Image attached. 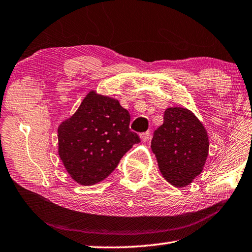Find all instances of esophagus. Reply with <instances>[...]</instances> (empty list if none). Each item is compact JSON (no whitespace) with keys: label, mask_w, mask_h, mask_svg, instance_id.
Segmentation results:
<instances>
[{"label":"esophagus","mask_w":252,"mask_h":252,"mask_svg":"<svg viewBox=\"0 0 252 252\" xmlns=\"http://www.w3.org/2000/svg\"><path fill=\"white\" fill-rule=\"evenodd\" d=\"M149 136H150V132L149 131H146V132H142L140 134V139L142 142H146L147 140L149 139Z\"/></svg>","instance_id":"obj_1"}]
</instances>
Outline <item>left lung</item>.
<instances>
[{
  "label": "left lung",
  "instance_id": "8db88e82",
  "mask_svg": "<svg viewBox=\"0 0 252 252\" xmlns=\"http://www.w3.org/2000/svg\"><path fill=\"white\" fill-rule=\"evenodd\" d=\"M208 148V135L202 122L184 107H168L163 124L151 140L161 174L175 188L187 187L201 174Z\"/></svg>",
  "mask_w": 252,
  "mask_h": 252
}]
</instances>
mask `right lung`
<instances>
[{
	"instance_id": "obj_1",
	"label": "right lung",
	"mask_w": 252,
	"mask_h": 252,
	"mask_svg": "<svg viewBox=\"0 0 252 252\" xmlns=\"http://www.w3.org/2000/svg\"><path fill=\"white\" fill-rule=\"evenodd\" d=\"M118 99L90 91L72 116L58 127V155L69 175L93 185L110 175L122 157L140 141Z\"/></svg>"
}]
</instances>
